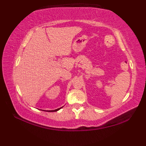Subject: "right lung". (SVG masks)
<instances>
[{
  "label": "right lung",
  "instance_id": "1",
  "mask_svg": "<svg viewBox=\"0 0 146 146\" xmlns=\"http://www.w3.org/2000/svg\"><path fill=\"white\" fill-rule=\"evenodd\" d=\"M62 107H61V108H58V109H56V110H47V111H46V110H44V111H50V112H52V111H56L59 110H60V109H61V108Z\"/></svg>",
  "mask_w": 146,
  "mask_h": 146
}]
</instances>
